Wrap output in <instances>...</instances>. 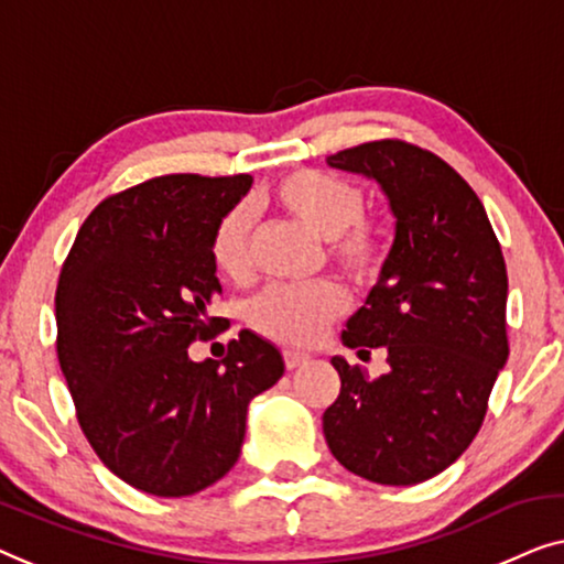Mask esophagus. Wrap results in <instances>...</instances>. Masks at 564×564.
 I'll list each match as a JSON object with an SVG mask.
<instances>
[{
	"instance_id": "1",
	"label": "esophagus",
	"mask_w": 564,
	"mask_h": 564,
	"mask_svg": "<svg viewBox=\"0 0 564 564\" xmlns=\"http://www.w3.org/2000/svg\"><path fill=\"white\" fill-rule=\"evenodd\" d=\"M282 358H284V366H288V369L292 371V369H297V366H302L307 361V354H300V350H292V348H288V350H282Z\"/></svg>"
}]
</instances>
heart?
Masks as SVG:
<instances>
[{
  "instance_id": "b5f03b06",
  "label": "heart",
  "mask_w": 564,
  "mask_h": 564,
  "mask_svg": "<svg viewBox=\"0 0 564 564\" xmlns=\"http://www.w3.org/2000/svg\"><path fill=\"white\" fill-rule=\"evenodd\" d=\"M269 206L325 241L328 262L366 282L379 274L387 257V236L379 218L364 214V193L348 177L323 170H292L264 191ZM210 262L226 280L241 282L251 272V221L247 208L236 206L210 234ZM348 300L338 284L315 282L305 288L274 284L249 305V323L262 336L310 346L343 315Z\"/></svg>"
}]
</instances>
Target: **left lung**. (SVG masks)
I'll return each mask as SVG.
<instances>
[{
    "label": "left lung",
    "instance_id": "1",
    "mask_svg": "<svg viewBox=\"0 0 564 564\" xmlns=\"http://www.w3.org/2000/svg\"><path fill=\"white\" fill-rule=\"evenodd\" d=\"M328 165L377 181L397 234L340 336L358 356L387 348L389 371L369 379L330 358L340 394L323 414L325 443L356 476L414 486L473 443L509 358L501 243L473 187L417 144L366 142L330 154Z\"/></svg>",
    "mask_w": 564,
    "mask_h": 564
}]
</instances>
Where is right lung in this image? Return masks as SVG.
I'll list each match as a JSON object with an SVG mask.
<instances>
[{
	"label": "right lung",
	"mask_w": 564,
	"mask_h": 564,
	"mask_svg": "<svg viewBox=\"0 0 564 564\" xmlns=\"http://www.w3.org/2000/svg\"><path fill=\"white\" fill-rule=\"evenodd\" d=\"M251 187V175H162L91 210L65 259L55 321L58 361L80 430L101 463L144 494L181 499L239 460L247 410L284 361L241 330L221 364H195L193 340L226 317L210 234Z\"/></svg>",
	"instance_id": "add662e5"
}]
</instances>
